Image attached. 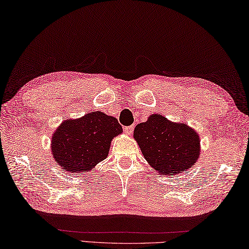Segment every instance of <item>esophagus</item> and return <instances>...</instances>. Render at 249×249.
Masks as SVG:
<instances>
[{
  "mask_svg": "<svg viewBox=\"0 0 249 249\" xmlns=\"http://www.w3.org/2000/svg\"><path fill=\"white\" fill-rule=\"evenodd\" d=\"M124 132H125L126 134H131L132 132H133V126H132V125H129V126H124Z\"/></svg>",
  "mask_w": 249,
  "mask_h": 249,
  "instance_id": "34e87169",
  "label": "esophagus"
}]
</instances>
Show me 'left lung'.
Wrapping results in <instances>:
<instances>
[{
    "label": "left lung",
    "mask_w": 249,
    "mask_h": 249,
    "mask_svg": "<svg viewBox=\"0 0 249 249\" xmlns=\"http://www.w3.org/2000/svg\"><path fill=\"white\" fill-rule=\"evenodd\" d=\"M142 154L158 174L174 175L190 169L200 155V140L185 124H174L151 115L134 129Z\"/></svg>",
    "instance_id": "1"
}]
</instances>
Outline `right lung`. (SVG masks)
I'll return each mask as SVG.
<instances>
[{"instance_id": "add662e5", "label": "right lung", "mask_w": 249, "mask_h": 249, "mask_svg": "<svg viewBox=\"0 0 249 249\" xmlns=\"http://www.w3.org/2000/svg\"><path fill=\"white\" fill-rule=\"evenodd\" d=\"M121 132L117 119L92 111L60 124L52 139V153L63 170L84 174L107 157L110 141Z\"/></svg>"}]
</instances>
